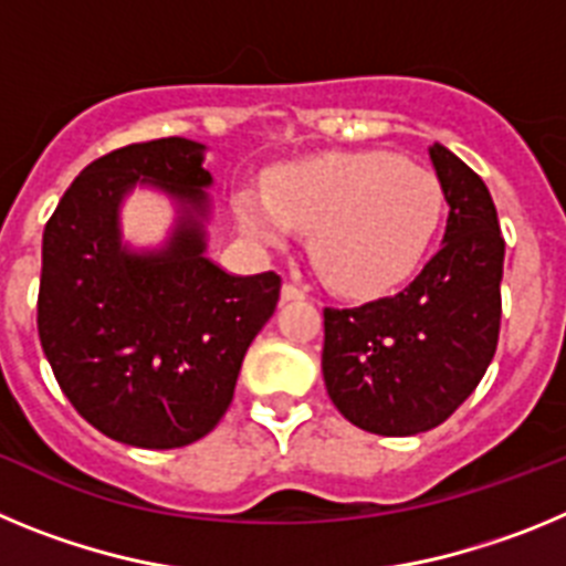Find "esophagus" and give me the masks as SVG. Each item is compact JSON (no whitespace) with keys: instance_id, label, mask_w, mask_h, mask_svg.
<instances>
[{"instance_id":"obj_1","label":"esophagus","mask_w":566,"mask_h":566,"mask_svg":"<svg viewBox=\"0 0 566 566\" xmlns=\"http://www.w3.org/2000/svg\"><path fill=\"white\" fill-rule=\"evenodd\" d=\"M280 297H283V300H303V297H306V289H300L297 283H283V289H280Z\"/></svg>"}]
</instances>
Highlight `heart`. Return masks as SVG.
Returning a JSON list of instances; mask_svg holds the SVG:
<instances>
[{
  "instance_id": "1",
  "label": "heart",
  "mask_w": 566,
  "mask_h": 566,
  "mask_svg": "<svg viewBox=\"0 0 566 566\" xmlns=\"http://www.w3.org/2000/svg\"><path fill=\"white\" fill-rule=\"evenodd\" d=\"M442 212L437 175L382 149L289 164L272 175L269 195H238L243 232L269 247L294 229L312 232L314 269L352 297L399 286L431 249Z\"/></svg>"
}]
</instances>
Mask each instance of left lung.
I'll use <instances>...</instances> for the list:
<instances>
[{
  "instance_id": "8db88e82",
  "label": "left lung",
  "mask_w": 566,
  "mask_h": 566,
  "mask_svg": "<svg viewBox=\"0 0 566 566\" xmlns=\"http://www.w3.org/2000/svg\"><path fill=\"white\" fill-rule=\"evenodd\" d=\"M428 153L451 207L439 252L394 297L323 312L328 397L379 437H413L451 417L488 371L502 326L504 238L493 198L451 149Z\"/></svg>"
}]
</instances>
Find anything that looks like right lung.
Listing matches in <instances>:
<instances>
[{"label": "right lung", "mask_w": 566, "mask_h": 566, "mask_svg": "<svg viewBox=\"0 0 566 566\" xmlns=\"http://www.w3.org/2000/svg\"><path fill=\"white\" fill-rule=\"evenodd\" d=\"M203 149L158 138L102 155L42 234L44 357L70 405L133 448H184L221 422L247 348L280 300L274 272L238 277L207 258ZM144 182L179 203V221L161 250L133 253L117 212Z\"/></svg>", "instance_id": "1"}]
</instances>
